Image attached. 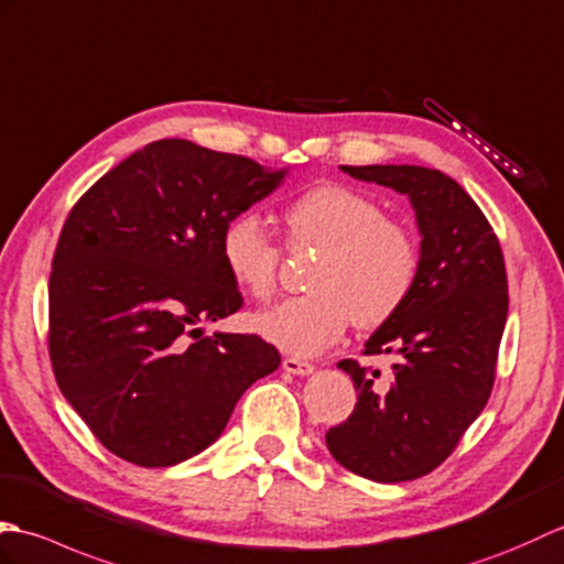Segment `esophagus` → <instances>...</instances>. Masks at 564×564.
<instances>
[{
  "label": "esophagus",
  "instance_id": "34e87169",
  "mask_svg": "<svg viewBox=\"0 0 564 564\" xmlns=\"http://www.w3.org/2000/svg\"><path fill=\"white\" fill-rule=\"evenodd\" d=\"M282 369L294 373V377H308V373H314V365H311V361L299 359V357H284Z\"/></svg>",
  "mask_w": 564,
  "mask_h": 564
}]
</instances>
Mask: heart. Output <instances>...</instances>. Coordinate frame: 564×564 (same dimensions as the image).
Returning <instances> with one entry per match:
<instances>
[{
	"instance_id": "heart-1",
	"label": "heart",
	"mask_w": 564,
	"mask_h": 564,
	"mask_svg": "<svg viewBox=\"0 0 564 564\" xmlns=\"http://www.w3.org/2000/svg\"><path fill=\"white\" fill-rule=\"evenodd\" d=\"M290 250H318L306 274L308 294L253 318L256 330L286 355L311 357L340 340L349 321L371 330L405 306L420 274V246L403 221L383 217L371 195L325 183L284 209ZM231 282L258 302L278 290L282 250L256 212H241L219 236Z\"/></svg>"
}]
</instances>
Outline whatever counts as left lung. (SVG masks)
<instances>
[{"instance_id":"1","label":"left lung","mask_w":564,"mask_h":564,"mask_svg":"<svg viewBox=\"0 0 564 564\" xmlns=\"http://www.w3.org/2000/svg\"><path fill=\"white\" fill-rule=\"evenodd\" d=\"M393 187L415 209L420 274L405 306L365 355H393L391 381L343 359L357 405L325 434L333 458L361 478L405 482L452 456L492 393L509 294L505 256L480 207L446 173L424 166H340Z\"/></svg>"}]
</instances>
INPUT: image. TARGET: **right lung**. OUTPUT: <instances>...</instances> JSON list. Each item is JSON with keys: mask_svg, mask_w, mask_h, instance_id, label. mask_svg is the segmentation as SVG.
Returning <instances> with one entry per match:
<instances>
[{"mask_svg": "<svg viewBox=\"0 0 564 564\" xmlns=\"http://www.w3.org/2000/svg\"><path fill=\"white\" fill-rule=\"evenodd\" d=\"M253 159L159 140L72 207L50 272V361L108 452L166 468L227 427L246 388L280 367L260 335H203L243 306L219 258L227 221L284 178Z\"/></svg>", "mask_w": 564, "mask_h": 564, "instance_id": "obj_1", "label": "right lung"}]
</instances>
